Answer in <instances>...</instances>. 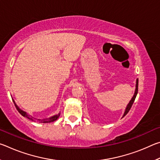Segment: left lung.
<instances>
[{
  "instance_id": "1",
  "label": "left lung",
  "mask_w": 160,
  "mask_h": 160,
  "mask_svg": "<svg viewBox=\"0 0 160 160\" xmlns=\"http://www.w3.org/2000/svg\"><path fill=\"white\" fill-rule=\"evenodd\" d=\"M138 90V79L136 80V84H135V92H134L133 96H132L131 99L130 100V102L128 104V105L126 106L125 112H124V113H123V115L122 116V118L124 117V116H125L127 114V113H128V112H129V110L131 109L132 105V104H133V102H134L135 99V97H136V96H137Z\"/></svg>"
}]
</instances>
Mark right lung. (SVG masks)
<instances>
[{"label":"right lung","mask_w":160,"mask_h":160,"mask_svg":"<svg viewBox=\"0 0 160 160\" xmlns=\"http://www.w3.org/2000/svg\"><path fill=\"white\" fill-rule=\"evenodd\" d=\"M12 101H13V102H14L16 109H18L19 113H20L22 116H23L24 117H26V118H29V120H31L32 121H34V122H39V123H50V122H53V121H55L56 120H57L58 118L59 117V116H60V114H61V113H58V114H56V115H54V116H51V117H49V118H44V119L36 118H34L32 116L29 115V113H28L26 112H24L23 110H22L21 109H20V107H19L18 105L15 104V102L14 101V100L12 99Z\"/></svg>","instance_id":"right-lung-1"}]
</instances>
